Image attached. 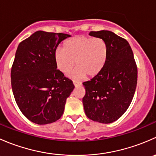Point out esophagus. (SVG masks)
<instances>
[{"mask_svg": "<svg viewBox=\"0 0 156 156\" xmlns=\"http://www.w3.org/2000/svg\"><path fill=\"white\" fill-rule=\"evenodd\" d=\"M73 84H74V86H75V87H79V86L81 85V83L78 82V81H74Z\"/></svg>", "mask_w": 156, "mask_h": 156, "instance_id": "1", "label": "esophagus"}]
</instances>
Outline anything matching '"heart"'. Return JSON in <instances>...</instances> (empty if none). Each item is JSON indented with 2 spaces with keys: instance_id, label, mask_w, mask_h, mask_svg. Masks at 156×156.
<instances>
[{
  "instance_id": "heart-1",
  "label": "heart",
  "mask_w": 156,
  "mask_h": 156,
  "mask_svg": "<svg viewBox=\"0 0 156 156\" xmlns=\"http://www.w3.org/2000/svg\"><path fill=\"white\" fill-rule=\"evenodd\" d=\"M108 50L106 41L101 38L77 36L64 44V49L55 50L54 59L57 68L63 74H68L75 66L72 76L75 78L87 75L94 78L101 73L108 59Z\"/></svg>"
}]
</instances>
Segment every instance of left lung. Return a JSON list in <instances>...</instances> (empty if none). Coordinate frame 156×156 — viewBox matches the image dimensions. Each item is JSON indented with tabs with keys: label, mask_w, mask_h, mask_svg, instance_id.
<instances>
[{
	"label": "left lung",
	"mask_w": 156,
	"mask_h": 156,
	"mask_svg": "<svg viewBox=\"0 0 156 156\" xmlns=\"http://www.w3.org/2000/svg\"><path fill=\"white\" fill-rule=\"evenodd\" d=\"M90 35L106 41L108 54L101 73L83 83L84 112L94 122H115L128 108L137 82V68L128 42L106 30L91 31Z\"/></svg>",
	"instance_id": "8db88e82"
}]
</instances>
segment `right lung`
<instances>
[{
    "instance_id": "obj_1",
    "label": "right lung",
    "mask_w": 156,
    "mask_h": 156,
    "mask_svg": "<svg viewBox=\"0 0 156 156\" xmlns=\"http://www.w3.org/2000/svg\"><path fill=\"white\" fill-rule=\"evenodd\" d=\"M71 35L37 31L19 44L11 69V85L16 104L29 120L53 123L62 115L73 83L57 69L55 50Z\"/></svg>"
}]
</instances>
